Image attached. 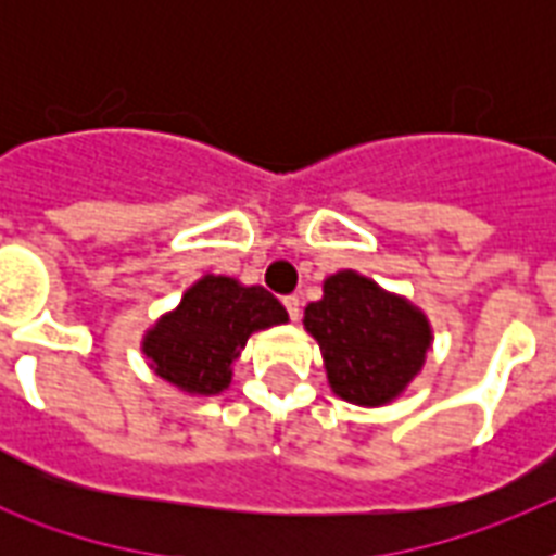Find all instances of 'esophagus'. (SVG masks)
Here are the masks:
<instances>
[{"label": "esophagus", "instance_id": "34e87169", "mask_svg": "<svg viewBox=\"0 0 556 556\" xmlns=\"http://www.w3.org/2000/svg\"><path fill=\"white\" fill-rule=\"evenodd\" d=\"M282 305H286V312H288V317H291V320H300V312H303V308H300V296L296 294H291V296H286V300H282Z\"/></svg>", "mask_w": 556, "mask_h": 556}]
</instances>
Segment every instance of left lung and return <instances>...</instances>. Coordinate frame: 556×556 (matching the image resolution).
I'll list each match as a JSON object with an SVG mask.
<instances>
[{
	"instance_id": "8db88e82",
	"label": "left lung",
	"mask_w": 556,
	"mask_h": 556,
	"mask_svg": "<svg viewBox=\"0 0 556 556\" xmlns=\"http://www.w3.org/2000/svg\"><path fill=\"white\" fill-rule=\"evenodd\" d=\"M303 326L320 343L331 392L361 406L395 401L432 343L421 308L357 270H338L323 282V300L308 303Z\"/></svg>"
}]
</instances>
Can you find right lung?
I'll return each instance as SVG.
<instances>
[{
    "instance_id": "right-lung-1",
    "label": "right lung",
    "mask_w": 556,
    "mask_h": 556,
    "mask_svg": "<svg viewBox=\"0 0 556 556\" xmlns=\"http://www.w3.org/2000/svg\"><path fill=\"white\" fill-rule=\"evenodd\" d=\"M288 323V312L262 286L233 277H201L143 334V355L159 378L190 395H218L230 387L233 361L253 331Z\"/></svg>"
}]
</instances>
